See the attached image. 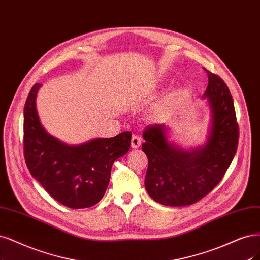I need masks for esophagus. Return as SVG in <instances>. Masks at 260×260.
I'll use <instances>...</instances> for the list:
<instances>
[{
  "label": "esophagus",
  "mask_w": 260,
  "mask_h": 260,
  "mask_svg": "<svg viewBox=\"0 0 260 260\" xmlns=\"http://www.w3.org/2000/svg\"><path fill=\"white\" fill-rule=\"evenodd\" d=\"M141 142H142V139H141L139 134H133L132 138H131V147L132 148H139V146L141 145Z\"/></svg>",
  "instance_id": "esophagus-1"
}]
</instances>
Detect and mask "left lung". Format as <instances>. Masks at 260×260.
Wrapping results in <instances>:
<instances>
[{
    "label": "left lung",
    "mask_w": 260,
    "mask_h": 260,
    "mask_svg": "<svg viewBox=\"0 0 260 260\" xmlns=\"http://www.w3.org/2000/svg\"><path fill=\"white\" fill-rule=\"evenodd\" d=\"M204 69V68H203ZM209 85L204 96L212 110V128L205 145L184 151L170 144L164 124L147 126L142 149L148 158L145 188L168 207L193 204L221 181L237 153L239 126L229 88L217 74L204 69Z\"/></svg>",
    "instance_id": "1"
}]
</instances>
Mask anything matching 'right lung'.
Returning <instances> with one entry per match:
<instances>
[{"label":"right lung","instance_id":"obj_1","mask_svg":"<svg viewBox=\"0 0 260 260\" xmlns=\"http://www.w3.org/2000/svg\"><path fill=\"white\" fill-rule=\"evenodd\" d=\"M42 84L29 92L23 112L26 167L53 199L71 209L93 207L105 193L112 166L130 148L131 132L69 146L48 134L40 122L35 99Z\"/></svg>","mask_w":260,"mask_h":260}]
</instances>
